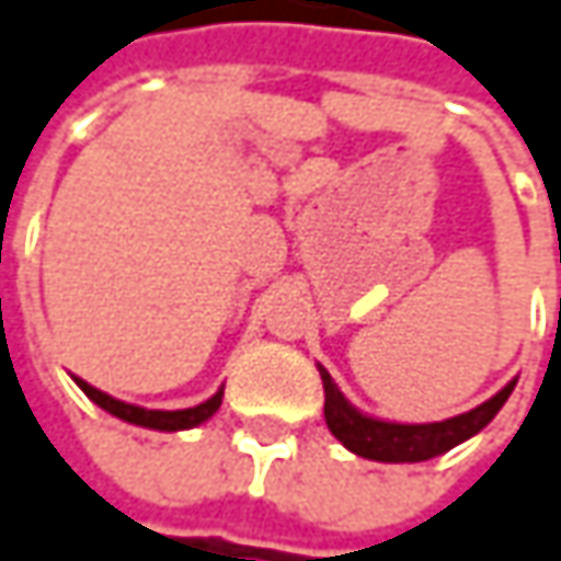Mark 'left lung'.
<instances>
[{"label": "left lung", "instance_id": "8db88e82", "mask_svg": "<svg viewBox=\"0 0 561 561\" xmlns=\"http://www.w3.org/2000/svg\"><path fill=\"white\" fill-rule=\"evenodd\" d=\"M321 382H324V421L331 433L356 456L363 459H376V462H424L433 456L449 453L453 446H459L462 439L476 436L491 424V417L504 408V401L511 398L514 385L507 382L494 398H488L484 404L456 414L449 421H436V424H394V421H379L369 417L363 411H356L343 391L336 388L331 373L324 366H318Z\"/></svg>", "mask_w": 561, "mask_h": 561}]
</instances>
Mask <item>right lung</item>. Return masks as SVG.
I'll return each mask as SVG.
<instances>
[{
	"mask_svg": "<svg viewBox=\"0 0 561 561\" xmlns=\"http://www.w3.org/2000/svg\"><path fill=\"white\" fill-rule=\"evenodd\" d=\"M77 385L95 401V404H99V408H102V411H108L112 417L128 421V424H137V427H150V431L167 433L188 431V427L205 424V421L221 408V398H225V388H218L208 401H202V404H195V408H182V411H147V408H137V404H128V401H118V398H112V394L92 388V385L82 382V379H77Z\"/></svg>",
	"mask_w": 561,
	"mask_h": 561,
	"instance_id": "add662e5",
	"label": "right lung"
}]
</instances>
